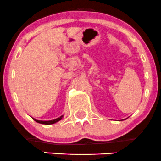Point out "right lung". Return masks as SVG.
I'll use <instances>...</instances> for the list:
<instances>
[{"instance_id": "right-lung-1", "label": "right lung", "mask_w": 161, "mask_h": 161, "mask_svg": "<svg viewBox=\"0 0 161 161\" xmlns=\"http://www.w3.org/2000/svg\"><path fill=\"white\" fill-rule=\"evenodd\" d=\"M63 117H64V115H61V116H60L59 118H55V119H53V120H50V121H40V120H36V119H35V118H32V119H33L35 121H36V122L40 123V124L52 125V124H54V123L58 122V121H61V120L63 118Z\"/></svg>"}]
</instances>
